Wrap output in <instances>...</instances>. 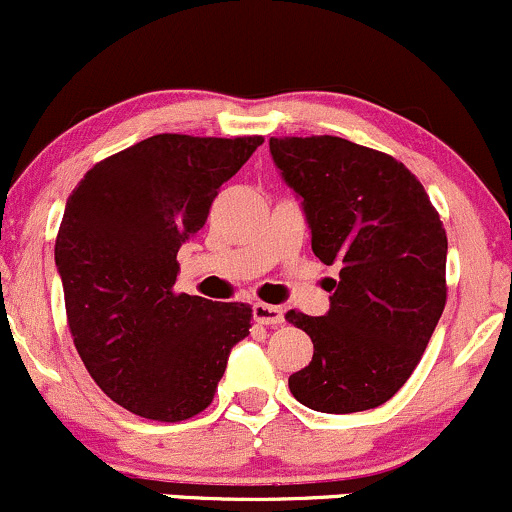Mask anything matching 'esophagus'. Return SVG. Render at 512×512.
<instances>
[{"label":"esophagus","instance_id":"34e87169","mask_svg":"<svg viewBox=\"0 0 512 512\" xmlns=\"http://www.w3.org/2000/svg\"><path fill=\"white\" fill-rule=\"evenodd\" d=\"M254 319L258 321V324L278 326L285 321V312H283V307H275V304L256 302L254 304Z\"/></svg>","mask_w":512,"mask_h":512}]
</instances>
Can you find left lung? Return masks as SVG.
<instances>
[{
  "instance_id": "8db88e82",
  "label": "left lung",
  "mask_w": 512,
  "mask_h": 512,
  "mask_svg": "<svg viewBox=\"0 0 512 512\" xmlns=\"http://www.w3.org/2000/svg\"><path fill=\"white\" fill-rule=\"evenodd\" d=\"M271 157L300 200L314 256L341 266L324 317L287 312L314 343L290 392L321 413L375 409L409 380L445 309L438 212L404 164L343 137H271Z\"/></svg>"
}]
</instances>
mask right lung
<instances>
[{
	"instance_id": "1",
	"label": "right lung",
	"mask_w": 512,
	"mask_h": 512,
	"mask_svg": "<svg viewBox=\"0 0 512 512\" xmlns=\"http://www.w3.org/2000/svg\"><path fill=\"white\" fill-rule=\"evenodd\" d=\"M263 137L154 135L86 171L62 215L55 266L77 353L94 382L152 421H186L215 396L249 336L251 307L176 295V254L217 188Z\"/></svg>"
}]
</instances>
